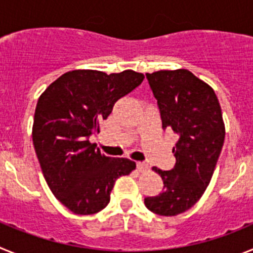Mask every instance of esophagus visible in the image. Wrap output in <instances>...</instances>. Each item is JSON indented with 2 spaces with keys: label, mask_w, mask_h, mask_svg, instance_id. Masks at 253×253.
Returning <instances> with one entry per match:
<instances>
[{
  "label": "esophagus",
  "mask_w": 253,
  "mask_h": 253,
  "mask_svg": "<svg viewBox=\"0 0 253 253\" xmlns=\"http://www.w3.org/2000/svg\"><path fill=\"white\" fill-rule=\"evenodd\" d=\"M149 169V166L144 162H137V169L139 172H146Z\"/></svg>",
  "instance_id": "obj_1"
}]
</instances>
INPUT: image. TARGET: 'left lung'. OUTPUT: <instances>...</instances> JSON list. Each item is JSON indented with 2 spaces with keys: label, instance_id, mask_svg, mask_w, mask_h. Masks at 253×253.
I'll return each mask as SVG.
<instances>
[{
  "label": "left lung",
  "instance_id": "left-lung-1",
  "mask_svg": "<svg viewBox=\"0 0 253 253\" xmlns=\"http://www.w3.org/2000/svg\"><path fill=\"white\" fill-rule=\"evenodd\" d=\"M160 106L162 128L178 140L172 148L176 165L171 171L153 167L163 180V191L144 199L151 211L175 216L202 198L215 169L225 137L222 109L207 82L187 69L146 73Z\"/></svg>",
  "mask_w": 253,
  "mask_h": 253
}]
</instances>
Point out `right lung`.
<instances>
[{
    "mask_svg": "<svg viewBox=\"0 0 253 253\" xmlns=\"http://www.w3.org/2000/svg\"><path fill=\"white\" fill-rule=\"evenodd\" d=\"M131 69L107 73L75 69L57 78L40 95L33 143L53 195L75 214H95L110 202L115 181L135 169L128 158H111L88 140L113 106L142 84Z\"/></svg>",
    "mask_w": 253,
    "mask_h": 253,
    "instance_id": "1",
    "label": "right lung"
}]
</instances>
